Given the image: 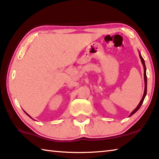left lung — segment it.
Masks as SVG:
<instances>
[{
    "label": "left lung",
    "instance_id": "obj_1",
    "mask_svg": "<svg viewBox=\"0 0 159 159\" xmlns=\"http://www.w3.org/2000/svg\"><path fill=\"white\" fill-rule=\"evenodd\" d=\"M139 57L141 59V61H142V63L143 64V69H144V74H143V76H144V83H145V86H144V93H143V97L142 98V100H141L140 102L139 103V105H137V107L135 108V109L133 110V111L131 112V114L129 115V117H131V116L133 115L134 114V113L137 111V110L139 109L140 107L142 106V103L143 102V100H144V98L146 97V95H147V74H146V71H147V69H146V66H145V62H144V60H143V59L142 57V55H141L140 52H139Z\"/></svg>",
    "mask_w": 159,
    "mask_h": 159
}]
</instances>
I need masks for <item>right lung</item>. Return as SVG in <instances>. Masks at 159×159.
Masks as SVG:
<instances>
[{
	"label": "right lung",
	"mask_w": 159,
	"mask_h": 159,
	"mask_svg": "<svg viewBox=\"0 0 159 159\" xmlns=\"http://www.w3.org/2000/svg\"><path fill=\"white\" fill-rule=\"evenodd\" d=\"M25 113H26V112H25ZM26 114H27V115H28V116H29V117H30V115H28V114H27V113H26ZM31 118H32V117H31Z\"/></svg>",
	"instance_id": "1"
}]
</instances>
